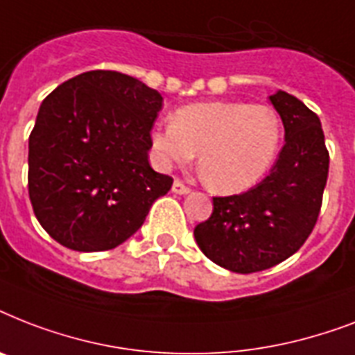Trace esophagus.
<instances>
[{
    "instance_id": "34e87169",
    "label": "esophagus",
    "mask_w": 355,
    "mask_h": 355,
    "mask_svg": "<svg viewBox=\"0 0 355 355\" xmlns=\"http://www.w3.org/2000/svg\"><path fill=\"white\" fill-rule=\"evenodd\" d=\"M189 191H191V189H189L188 186L182 182V180H175V182H173V193L186 195V193H189Z\"/></svg>"
}]
</instances>
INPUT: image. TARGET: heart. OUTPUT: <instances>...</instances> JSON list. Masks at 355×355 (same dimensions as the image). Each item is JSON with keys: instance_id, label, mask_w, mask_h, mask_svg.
Instances as JSON below:
<instances>
[{"instance_id": "heart-1", "label": "heart", "mask_w": 355, "mask_h": 355, "mask_svg": "<svg viewBox=\"0 0 355 355\" xmlns=\"http://www.w3.org/2000/svg\"><path fill=\"white\" fill-rule=\"evenodd\" d=\"M280 144L282 121L275 108L245 101L191 103L150 132L160 164L188 166L199 153L200 177L221 193L258 184L275 164Z\"/></svg>"}]
</instances>
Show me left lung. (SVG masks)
I'll return each mask as SVG.
<instances>
[{"label": "left lung", "instance_id": "obj_1", "mask_svg": "<svg viewBox=\"0 0 355 355\" xmlns=\"http://www.w3.org/2000/svg\"><path fill=\"white\" fill-rule=\"evenodd\" d=\"M270 103L286 145L269 175L245 193L214 197V210L193 230L214 263L241 275L275 267L302 247L319 219L330 153L319 116L287 92Z\"/></svg>", "mask_w": 355, "mask_h": 355}]
</instances>
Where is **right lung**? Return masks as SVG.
Instances as JSON below:
<instances>
[{"label": "right lung", "mask_w": 355, "mask_h": 355, "mask_svg": "<svg viewBox=\"0 0 355 355\" xmlns=\"http://www.w3.org/2000/svg\"><path fill=\"white\" fill-rule=\"evenodd\" d=\"M162 96L130 75L94 69L42 101L29 136V199L62 247L110 250L127 241L173 186L149 166Z\"/></svg>", "instance_id": "add662e5"}]
</instances>
